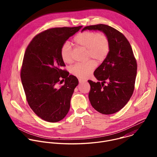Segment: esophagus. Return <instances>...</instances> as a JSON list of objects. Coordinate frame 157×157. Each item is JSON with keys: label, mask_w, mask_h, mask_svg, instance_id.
Returning <instances> with one entry per match:
<instances>
[{"label": "esophagus", "mask_w": 157, "mask_h": 157, "mask_svg": "<svg viewBox=\"0 0 157 157\" xmlns=\"http://www.w3.org/2000/svg\"><path fill=\"white\" fill-rule=\"evenodd\" d=\"M79 83H82V82H86V80H84V79H79Z\"/></svg>", "instance_id": "obj_1"}]
</instances>
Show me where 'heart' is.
I'll return each instance as SVG.
<instances>
[{
    "label": "heart",
    "instance_id": "b5f03b06",
    "mask_svg": "<svg viewBox=\"0 0 157 157\" xmlns=\"http://www.w3.org/2000/svg\"><path fill=\"white\" fill-rule=\"evenodd\" d=\"M78 45L87 50V58H91L98 62H101L107 57L110 43L107 36L103 33L84 32L74 38ZM60 55L63 62L70 63L72 61L71 46L68 42L63 43L60 49ZM96 68V63L89 60L84 63H77L71 67V72L75 76L84 79L87 78Z\"/></svg>",
    "mask_w": 157,
    "mask_h": 157
}]
</instances>
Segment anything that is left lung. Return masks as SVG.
<instances>
[{
	"label": "left lung",
	"mask_w": 157,
	"mask_h": 157,
	"mask_svg": "<svg viewBox=\"0 0 157 157\" xmlns=\"http://www.w3.org/2000/svg\"><path fill=\"white\" fill-rule=\"evenodd\" d=\"M86 30L101 31L109 40V52L94 72L99 81H88L91 86L89 99L99 113L113 114L126 105L133 94L137 70L136 59L130 43L116 29L99 24L85 27L81 32ZM106 81L108 84L105 86Z\"/></svg>",
	"instance_id": "1"
}]
</instances>
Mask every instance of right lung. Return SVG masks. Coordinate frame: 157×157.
I'll list each match as a JSON object with an SVG mask.
<instances>
[{"label":"right lung","instance_id":"1","mask_svg":"<svg viewBox=\"0 0 157 157\" xmlns=\"http://www.w3.org/2000/svg\"><path fill=\"white\" fill-rule=\"evenodd\" d=\"M81 28L47 30L36 35L26 49L21 70V83L30 108L45 121H60L70 110V101L79 82L76 76L61 69L65 64L60 49ZM61 78L65 79V84L58 88L57 84Z\"/></svg>","mask_w":157,"mask_h":157}]
</instances>
